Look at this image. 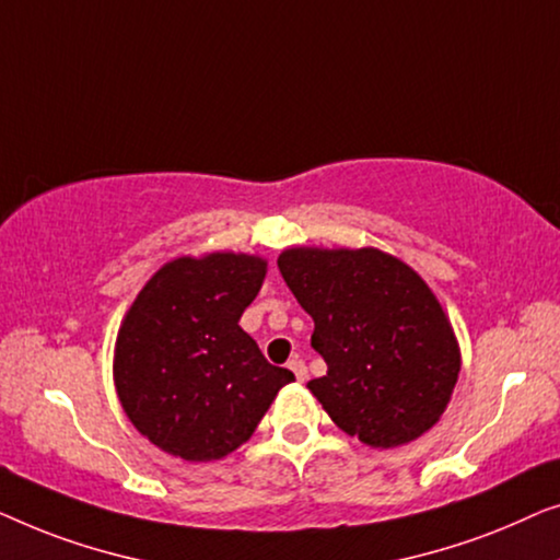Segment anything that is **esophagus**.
I'll return each mask as SVG.
<instances>
[{"label":"esophagus","mask_w":560,"mask_h":560,"mask_svg":"<svg viewBox=\"0 0 560 560\" xmlns=\"http://www.w3.org/2000/svg\"><path fill=\"white\" fill-rule=\"evenodd\" d=\"M289 370H291V373L296 375V381H299V383H304V381H306V365H304V360L291 358V360H289Z\"/></svg>","instance_id":"1"}]
</instances>
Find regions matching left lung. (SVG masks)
Instances as JSON below:
<instances>
[{
	"label": "left lung",
	"mask_w": 560,
	"mask_h": 560,
	"mask_svg": "<svg viewBox=\"0 0 560 560\" xmlns=\"http://www.w3.org/2000/svg\"><path fill=\"white\" fill-rule=\"evenodd\" d=\"M279 271L314 319L327 375L306 383L345 434L411 444L452 400L462 352L444 306L400 258L377 248L281 250Z\"/></svg>",
	"instance_id": "obj_1"
}]
</instances>
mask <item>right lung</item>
I'll use <instances>...</instances> for the list:
<instances>
[{
    "label": "right lung",
    "mask_w": 560,
    "mask_h": 560,
    "mask_svg": "<svg viewBox=\"0 0 560 560\" xmlns=\"http://www.w3.org/2000/svg\"><path fill=\"white\" fill-rule=\"evenodd\" d=\"M261 256L215 250L164 264L124 314L114 383L124 413L154 446L185 462L223 459L246 444L283 385L238 325L264 287Z\"/></svg>",
    "instance_id": "1"
}]
</instances>
